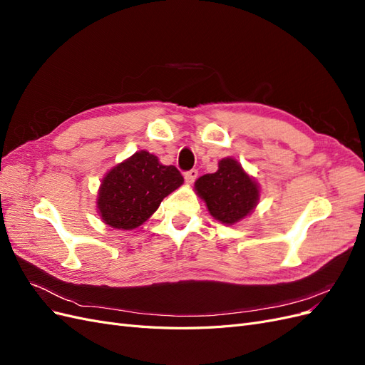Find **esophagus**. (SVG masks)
<instances>
[{"label":"esophagus","mask_w":365,"mask_h":365,"mask_svg":"<svg viewBox=\"0 0 365 365\" xmlns=\"http://www.w3.org/2000/svg\"><path fill=\"white\" fill-rule=\"evenodd\" d=\"M184 178H185V182L187 184H192L196 178H197V170L196 169H192L189 172L184 173Z\"/></svg>","instance_id":"esophagus-1"}]
</instances>
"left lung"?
I'll list each match as a JSON object with an SVG mask.
<instances>
[{"instance_id": "1", "label": "left lung", "mask_w": 365, "mask_h": 365, "mask_svg": "<svg viewBox=\"0 0 365 365\" xmlns=\"http://www.w3.org/2000/svg\"><path fill=\"white\" fill-rule=\"evenodd\" d=\"M195 190L205 201L210 215L227 225L247 217L260 197L259 184L235 158L220 160L215 173L196 180Z\"/></svg>"}]
</instances>
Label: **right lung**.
Returning <instances> with one entry per match:
<instances>
[{"instance_id":"add662e5","label":"right lung","mask_w":365,"mask_h":365,"mask_svg":"<svg viewBox=\"0 0 365 365\" xmlns=\"http://www.w3.org/2000/svg\"><path fill=\"white\" fill-rule=\"evenodd\" d=\"M182 182L175 165H163L146 150L135 152L105 175L97 197L98 215L109 227L134 230Z\"/></svg>"}]
</instances>
